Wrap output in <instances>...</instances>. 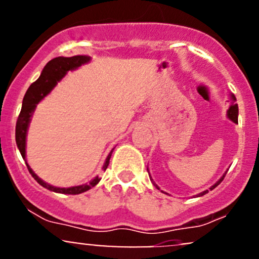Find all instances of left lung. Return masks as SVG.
Here are the masks:
<instances>
[{"mask_svg":"<svg viewBox=\"0 0 259 259\" xmlns=\"http://www.w3.org/2000/svg\"><path fill=\"white\" fill-rule=\"evenodd\" d=\"M231 100H233V101H236V99H235V96H234V95H231ZM237 115H239V107H237L236 103H233V105L230 106V108L228 109V118H229V119H230V120H233L234 123H237ZM147 171H148V169H147ZM225 174H227V171H225ZM225 174L223 175V177L221 178V179H219L218 181H217V183L214 184V185H213V186H210V187H209V190H213V189H215V187L218 186L219 184L222 183L223 179H224ZM148 175H150V173H148ZM150 179H151V177H150ZM151 181H152V184H153L154 186L157 187V189H159V187L157 186L156 184H154V181H153L152 179H151ZM207 192H208V190H206V191H203V192H201V194H198V195H197V197H200V196H203V195H206Z\"/></svg>","mask_w":259,"mask_h":259,"instance_id":"1","label":"left lung"}]
</instances>
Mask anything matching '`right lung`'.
Masks as SVG:
<instances>
[{"label":"right lung","mask_w":259,"mask_h":259,"mask_svg":"<svg viewBox=\"0 0 259 259\" xmlns=\"http://www.w3.org/2000/svg\"><path fill=\"white\" fill-rule=\"evenodd\" d=\"M89 56H73V57H56L51 59L46 65H45L42 73H41L40 78L36 81L32 82L30 88L26 91L24 99H23V106L22 111L19 113V117L17 119L16 124V142L17 146L19 148L20 154H22L23 158L25 159V145H26V132H28L29 123H30L32 113H34L36 105L40 102L41 100L46 96L47 94H50V91L55 88L57 81H59L63 76L67 74L69 70H74L76 68H79L81 64L88 63L90 61ZM113 150L109 152L107 156L105 164H103V170H106L107 167L109 164V159H111ZM26 167H28L29 171H30L31 177L40 184L41 186H44L45 189L51 190L53 192H58V194H65V195H79L81 192L88 191L91 187L97 185L100 181V178L96 177L95 179H92L89 184H84V185L79 186H73V187H56L52 185H49L47 183H45L44 180H41L36 174L32 171V169L29 167V164L26 163Z\"/></svg>","instance_id":"right-lung-1"}]
</instances>
